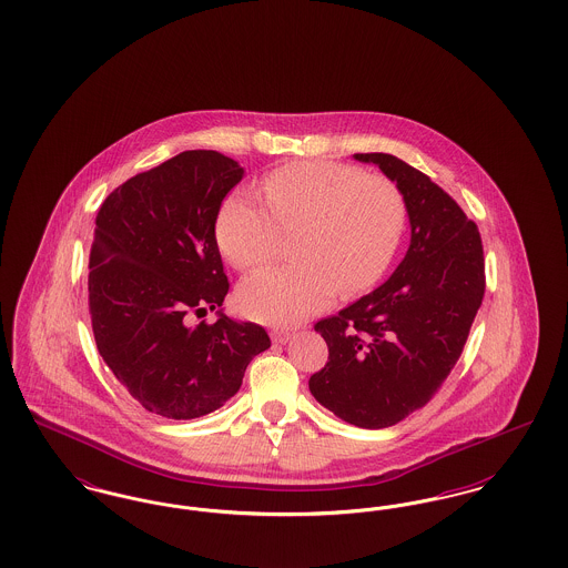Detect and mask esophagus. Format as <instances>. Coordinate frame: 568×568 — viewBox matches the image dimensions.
<instances>
[{
    "mask_svg": "<svg viewBox=\"0 0 568 568\" xmlns=\"http://www.w3.org/2000/svg\"><path fill=\"white\" fill-rule=\"evenodd\" d=\"M271 336L272 341L278 343V345H285L287 341H292V332H290V329H283V327H281V329H278V327L272 329Z\"/></svg>",
    "mask_w": 568,
    "mask_h": 568,
    "instance_id": "esophagus-1",
    "label": "esophagus"
}]
</instances>
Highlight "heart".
Here are the masks:
<instances>
[{
	"instance_id": "1",
	"label": "heart",
	"mask_w": 568,
	"mask_h": 568,
	"mask_svg": "<svg viewBox=\"0 0 568 568\" xmlns=\"http://www.w3.org/2000/svg\"><path fill=\"white\" fill-rule=\"evenodd\" d=\"M257 200L232 191L216 213V244L243 272L264 268L292 234L287 266L260 272L239 290L244 315L292 325L320 313L336 294L371 290L392 266L406 227L400 187L338 162L285 163L268 172Z\"/></svg>"
}]
</instances>
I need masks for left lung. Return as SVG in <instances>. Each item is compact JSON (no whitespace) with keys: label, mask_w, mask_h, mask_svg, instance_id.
I'll list each match as a JSON object with an SVG mask.
<instances>
[{"label":"left lung","mask_w":568,"mask_h":568,"mask_svg":"<svg viewBox=\"0 0 568 568\" xmlns=\"http://www.w3.org/2000/svg\"><path fill=\"white\" fill-rule=\"evenodd\" d=\"M355 160L405 193L410 244L381 287L315 324L329 355L308 387L336 417L377 430L428 405L454 371L486 294V260L475 221L428 174L387 153Z\"/></svg>","instance_id":"left-lung-1"}]
</instances>
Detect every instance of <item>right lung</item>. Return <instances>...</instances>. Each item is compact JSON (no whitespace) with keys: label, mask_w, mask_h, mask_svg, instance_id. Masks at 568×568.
<instances>
[{"label":"right lung","mask_w":568,"mask_h":568,"mask_svg":"<svg viewBox=\"0 0 568 568\" xmlns=\"http://www.w3.org/2000/svg\"><path fill=\"white\" fill-rule=\"evenodd\" d=\"M243 168L216 151H183L140 172L102 202L89 253V315L98 352L130 396L168 419L225 405L257 353L260 324L191 315L223 304L230 281L216 213Z\"/></svg>","instance_id":"1"}]
</instances>
